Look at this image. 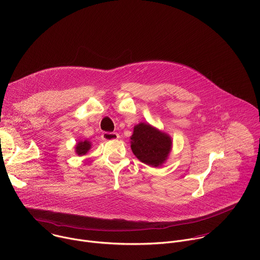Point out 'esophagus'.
Here are the masks:
<instances>
[{"instance_id":"1","label":"esophagus","mask_w":260,"mask_h":260,"mask_svg":"<svg viewBox=\"0 0 260 260\" xmlns=\"http://www.w3.org/2000/svg\"><path fill=\"white\" fill-rule=\"evenodd\" d=\"M102 139L105 141H114L119 139V135L117 133H104L102 135Z\"/></svg>"}]
</instances>
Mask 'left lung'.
<instances>
[{
  "label": "left lung",
  "instance_id": "8db88e82",
  "mask_svg": "<svg viewBox=\"0 0 260 260\" xmlns=\"http://www.w3.org/2000/svg\"><path fill=\"white\" fill-rule=\"evenodd\" d=\"M171 136L149 123L135 125L131 137V148L136 157L147 166L161 167L172 151Z\"/></svg>",
  "mask_w": 260,
  "mask_h": 260
}]
</instances>
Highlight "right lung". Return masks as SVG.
Returning <instances> with one entry per match:
<instances>
[{"instance_id": "1", "label": "right lung", "mask_w": 260, "mask_h": 260, "mask_svg": "<svg viewBox=\"0 0 260 260\" xmlns=\"http://www.w3.org/2000/svg\"><path fill=\"white\" fill-rule=\"evenodd\" d=\"M91 148V142L88 140L84 141H78V143L75 145V153L79 156L85 155Z\"/></svg>"}]
</instances>
